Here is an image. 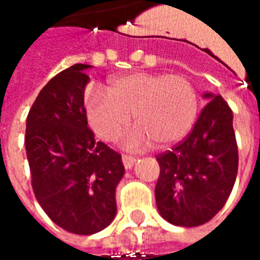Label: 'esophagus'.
<instances>
[{
  "label": "esophagus",
  "instance_id": "esophagus-1",
  "mask_svg": "<svg viewBox=\"0 0 260 260\" xmlns=\"http://www.w3.org/2000/svg\"><path fill=\"white\" fill-rule=\"evenodd\" d=\"M122 163L126 170H131L136 164V158L132 156H122Z\"/></svg>",
  "mask_w": 260,
  "mask_h": 260
}]
</instances>
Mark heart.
Returning a JSON list of instances; mask_svg holds the SVG:
<instances>
[{
  "label": "heart",
  "mask_w": 260,
  "mask_h": 260,
  "mask_svg": "<svg viewBox=\"0 0 260 260\" xmlns=\"http://www.w3.org/2000/svg\"><path fill=\"white\" fill-rule=\"evenodd\" d=\"M87 121L103 141L113 142L134 117L136 126L124 138L126 150H142L156 142L166 147L191 131L199 108L192 82L182 75L136 74L110 82L107 94L90 89L85 100Z\"/></svg>",
  "instance_id": "heart-1"
}]
</instances>
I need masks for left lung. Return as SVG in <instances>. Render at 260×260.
Wrapping results in <instances>:
<instances>
[{
	"instance_id": "left-lung-1",
	"label": "left lung",
	"mask_w": 260,
	"mask_h": 260,
	"mask_svg": "<svg viewBox=\"0 0 260 260\" xmlns=\"http://www.w3.org/2000/svg\"><path fill=\"white\" fill-rule=\"evenodd\" d=\"M191 134L174 149L157 156L154 195L158 213L169 223L196 227L217 214L233 191L238 171V147L233 111L221 96L205 93Z\"/></svg>"
}]
</instances>
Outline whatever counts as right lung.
Listing matches in <instances>:
<instances>
[{"mask_svg":"<svg viewBox=\"0 0 260 260\" xmlns=\"http://www.w3.org/2000/svg\"><path fill=\"white\" fill-rule=\"evenodd\" d=\"M75 64L43 87L26 119L25 146L37 202L72 234L104 230L117 214L115 188L124 177L121 154L96 142L87 126L86 69Z\"/></svg>","mask_w":260,"mask_h":260,"instance_id":"obj_1","label":"right lung"}]
</instances>
